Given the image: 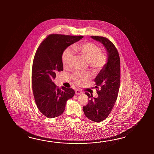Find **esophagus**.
I'll list each match as a JSON object with an SVG mask.
<instances>
[{
  "label": "esophagus",
  "mask_w": 154,
  "mask_h": 154,
  "mask_svg": "<svg viewBox=\"0 0 154 154\" xmlns=\"http://www.w3.org/2000/svg\"><path fill=\"white\" fill-rule=\"evenodd\" d=\"M75 94L76 95H80L82 94V92L79 89H76L75 90Z\"/></svg>",
  "instance_id": "1"
}]
</instances>
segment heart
<instances>
[{"mask_svg":"<svg viewBox=\"0 0 154 154\" xmlns=\"http://www.w3.org/2000/svg\"><path fill=\"white\" fill-rule=\"evenodd\" d=\"M72 52L85 59L88 66L94 70L102 69L107 62L108 57L105 53L101 52V49L94 43L85 42L76 44L72 47ZM73 58L72 53L66 50L63 53L62 61L64 66L70 65ZM72 81L76 84L82 85L90 79L88 72H75L72 76Z\"/></svg>","mask_w":154,"mask_h":154,"instance_id":"obj_1","label":"heart"}]
</instances>
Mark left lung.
Listing matches in <instances>:
<instances>
[{
	"label": "left lung",
	"mask_w": 154,
	"mask_h": 154,
	"mask_svg": "<svg viewBox=\"0 0 154 154\" xmlns=\"http://www.w3.org/2000/svg\"><path fill=\"white\" fill-rule=\"evenodd\" d=\"M92 38L102 43L108 53V62L95 79V88L98 97L85 92L88 96V103L83 107L86 117L95 122L107 118L115 106L118 96L121 81L120 58L117 48L108 38L92 36Z\"/></svg>",
	"instance_id": "8db88e82"
}]
</instances>
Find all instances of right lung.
I'll list each match as a JSON object with an SVG mask.
<instances>
[{"label":"right lung","mask_w":154,"mask_h":154,"mask_svg":"<svg viewBox=\"0 0 154 154\" xmlns=\"http://www.w3.org/2000/svg\"><path fill=\"white\" fill-rule=\"evenodd\" d=\"M82 36L51 34L40 44L33 61L32 84L35 101L46 117L55 118L65 110L66 102L75 94L72 88H59L53 82L63 70L62 57L64 50Z\"/></svg>","instance_id":"1"}]
</instances>
